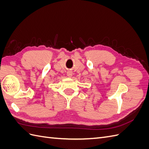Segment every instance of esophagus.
I'll return each mask as SVG.
<instances>
[{"mask_svg": "<svg viewBox=\"0 0 149 149\" xmlns=\"http://www.w3.org/2000/svg\"><path fill=\"white\" fill-rule=\"evenodd\" d=\"M67 75L68 77H71L72 75H73V72H72L71 71H68L67 72Z\"/></svg>", "mask_w": 149, "mask_h": 149, "instance_id": "34e87169", "label": "esophagus"}]
</instances>
